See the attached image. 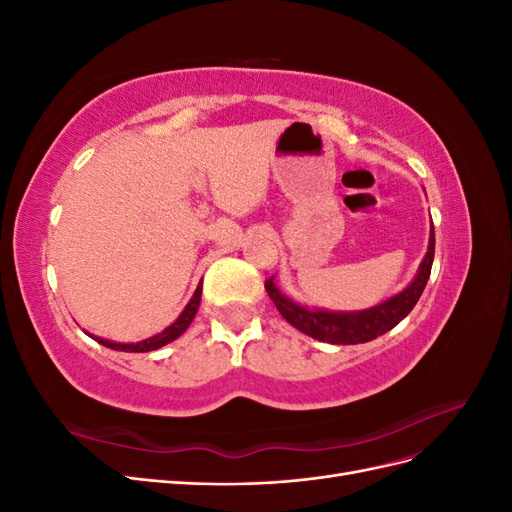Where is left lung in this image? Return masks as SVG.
Returning a JSON list of instances; mask_svg holds the SVG:
<instances>
[{"label":"left lung","mask_w":512,"mask_h":512,"mask_svg":"<svg viewBox=\"0 0 512 512\" xmlns=\"http://www.w3.org/2000/svg\"><path fill=\"white\" fill-rule=\"evenodd\" d=\"M433 250H436V235H433V222L429 230V245H427V254L418 267L414 280L393 297L386 301L359 309V312H329V309H320V307H307L297 301H292L290 297L277 288L275 277L265 282V290L275 303L277 312H280L286 322H290L294 329H299L301 333L318 339V342H327V344H365L384 335L386 331H391L393 327L404 320L416 301L421 299V294L427 286L431 265H433Z\"/></svg>","instance_id":"8db88e82"}]
</instances>
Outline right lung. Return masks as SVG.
<instances>
[{
  "mask_svg": "<svg viewBox=\"0 0 512 512\" xmlns=\"http://www.w3.org/2000/svg\"><path fill=\"white\" fill-rule=\"evenodd\" d=\"M200 294H203V284H198V288L194 290L190 303L183 307V312L179 314V318L168 324V327L164 331H160L158 335H151L147 339H143V342H136V344H121V342H111V339H104V337H98V335H91L87 333L91 339H96L98 344L111 348V350H119V352H151V350H158L170 342H175V339L179 335H183L185 331H188V327L192 324L196 312H198V305H200Z\"/></svg>",
  "mask_w": 512,
  "mask_h": 512,
  "instance_id": "add662e5",
  "label": "right lung"
}]
</instances>
